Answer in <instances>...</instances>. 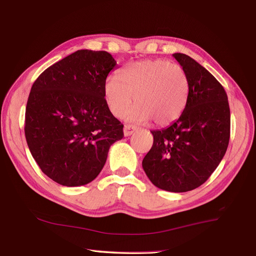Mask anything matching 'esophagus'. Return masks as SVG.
<instances>
[{
    "label": "esophagus",
    "instance_id": "esophagus-1",
    "mask_svg": "<svg viewBox=\"0 0 256 256\" xmlns=\"http://www.w3.org/2000/svg\"><path fill=\"white\" fill-rule=\"evenodd\" d=\"M135 130H136V128H135V126H124V128H123V133H124V136H126V137H128V136H130L132 134H133Z\"/></svg>",
    "mask_w": 256,
    "mask_h": 256
}]
</instances>
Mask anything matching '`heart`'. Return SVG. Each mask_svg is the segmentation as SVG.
<instances>
[{
  "label": "heart",
  "mask_w": 256,
  "mask_h": 256,
  "mask_svg": "<svg viewBox=\"0 0 256 256\" xmlns=\"http://www.w3.org/2000/svg\"><path fill=\"white\" fill-rule=\"evenodd\" d=\"M134 100L137 105L126 114L128 122L153 120L168 126L183 114L188 98V80L182 67L164 60H144L126 64L119 78L104 84V98L110 112L120 117Z\"/></svg>",
  "instance_id": "1"
}]
</instances>
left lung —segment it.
Instances as JSON below:
<instances>
[{"mask_svg":"<svg viewBox=\"0 0 256 256\" xmlns=\"http://www.w3.org/2000/svg\"><path fill=\"white\" fill-rule=\"evenodd\" d=\"M188 80V98L180 117L154 130L153 146L142 160L151 182L162 190L186 192L206 182L226 152L230 106L224 88L190 56L174 53Z\"/></svg>","mask_w":256,"mask_h":256,"instance_id":"left-lung-1","label":"left lung"}]
</instances>
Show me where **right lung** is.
I'll return each mask as SVG.
<instances>
[{"label": "right lung", "mask_w": 256, "mask_h": 256, "mask_svg": "<svg viewBox=\"0 0 256 256\" xmlns=\"http://www.w3.org/2000/svg\"><path fill=\"white\" fill-rule=\"evenodd\" d=\"M105 51L78 50L52 64L32 84L26 110V138L41 171L62 186L94 180L110 146L123 138L104 84L116 68Z\"/></svg>", "instance_id": "add662e5"}]
</instances>
